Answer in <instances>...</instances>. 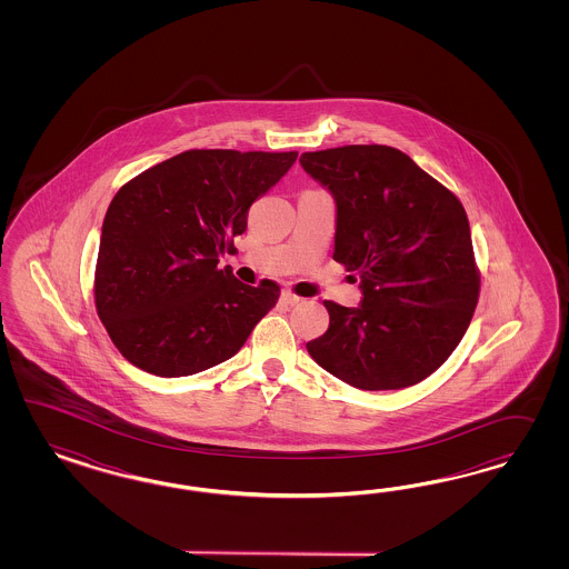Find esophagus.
I'll list each match as a JSON object with an SVG mask.
<instances>
[{
	"label": "esophagus",
	"mask_w": 569,
	"mask_h": 569,
	"mask_svg": "<svg viewBox=\"0 0 569 569\" xmlns=\"http://www.w3.org/2000/svg\"><path fill=\"white\" fill-rule=\"evenodd\" d=\"M281 302L288 305V307H296L298 302H302V298L290 292V290H283V292H281Z\"/></svg>",
	"instance_id": "1"
}]
</instances>
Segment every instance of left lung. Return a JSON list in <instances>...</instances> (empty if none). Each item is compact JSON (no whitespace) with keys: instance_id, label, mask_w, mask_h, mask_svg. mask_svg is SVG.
<instances>
[{"instance_id":"8db88e82","label":"left lung","mask_w":569,"mask_h":569,"mask_svg":"<svg viewBox=\"0 0 569 569\" xmlns=\"http://www.w3.org/2000/svg\"><path fill=\"white\" fill-rule=\"evenodd\" d=\"M336 202L333 260L361 277V305L326 300L329 329L307 345L359 390H400L431 376L466 336L480 277L455 193L388 146L300 156Z\"/></svg>"}]
</instances>
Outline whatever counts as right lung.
<instances>
[{
    "label": "right lung",
    "instance_id": "right-lung-1",
    "mask_svg": "<svg viewBox=\"0 0 569 569\" xmlns=\"http://www.w3.org/2000/svg\"><path fill=\"white\" fill-rule=\"evenodd\" d=\"M298 152L188 150L122 186L103 217L96 309L122 357L158 378L231 359L276 307L219 269L246 231L248 208L292 169Z\"/></svg>",
    "mask_w": 569,
    "mask_h": 569
}]
</instances>
